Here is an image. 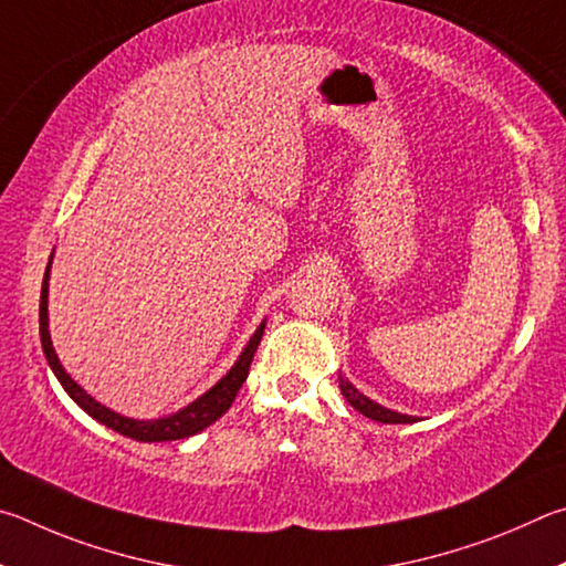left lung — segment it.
<instances>
[{
  "label": "left lung",
  "instance_id": "left-lung-1",
  "mask_svg": "<svg viewBox=\"0 0 566 566\" xmlns=\"http://www.w3.org/2000/svg\"><path fill=\"white\" fill-rule=\"evenodd\" d=\"M340 392L345 395V400H348L355 410L363 412L365 418H370V420H378V422H385V424H410V422H418V418L392 412L388 408H382V405L368 400V398H365V395H360L358 390H355L353 385L345 380V378H340Z\"/></svg>",
  "mask_w": 566,
  "mask_h": 566
}]
</instances>
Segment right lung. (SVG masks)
<instances>
[{"mask_svg": "<svg viewBox=\"0 0 566 566\" xmlns=\"http://www.w3.org/2000/svg\"><path fill=\"white\" fill-rule=\"evenodd\" d=\"M49 263H52V261H49ZM46 281H49V268H46L44 283H42V301H39V335H42V348H44L49 365H52L56 380L64 385L69 398H72L84 412H88L94 420L106 424V428H112L114 432L124 434V438H132L136 442H168V440L191 438V434L206 430L208 424H213L218 418H221V415H226V410L231 408L238 390H241V385L248 378V370H251V363H253V355L258 350V343H261L263 331H265V323H263L261 328L255 331L251 343L245 345V350L241 353L238 363L226 373V378H221V382H216L213 388L203 395V398H198L196 402L188 405V408H184L181 412L171 415V418L148 420V422L128 420V418H122V415H116L114 410L104 408V405L96 402L92 395H86L72 378H69L66 370L62 368V363H59L56 353L52 348V338H49V321H46L49 283Z\"/></svg>", "mask_w": 566, "mask_h": 566, "instance_id": "1", "label": "right lung"}]
</instances>
